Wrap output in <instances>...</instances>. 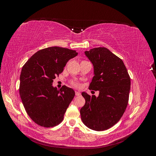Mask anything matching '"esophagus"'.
I'll use <instances>...</instances> for the list:
<instances>
[{"mask_svg": "<svg viewBox=\"0 0 156 156\" xmlns=\"http://www.w3.org/2000/svg\"><path fill=\"white\" fill-rule=\"evenodd\" d=\"M75 95H76L77 96H80V95H81V93H80L79 92H77V91H76V92H75Z\"/></svg>", "mask_w": 156, "mask_h": 156, "instance_id": "34e87169", "label": "esophagus"}]
</instances>
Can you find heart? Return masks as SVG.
Returning <instances> with one entry per match:
<instances>
[{
	"mask_svg": "<svg viewBox=\"0 0 156 156\" xmlns=\"http://www.w3.org/2000/svg\"><path fill=\"white\" fill-rule=\"evenodd\" d=\"M73 84L74 86H77V84L76 83H73Z\"/></svg>",
	"mask_w": 156,
	"mask_h": 156,
	"instance_id": "1",
	"label": "heart"
}]
</instances>
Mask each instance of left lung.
<instances>
[{"mask_svg":"<svg viewBox=\"0 0 156 156\" xmlns=\"http://www.w3.org/2000/svg\"><path fill=\"white\" fill-rule=\"evenodd\" d=\"M94 66V76L89 89L100 92L99 96L82 92L85 104L81 108V120L95 131L109 129L120 120L129 100L130 77L119 57L105 48L84 52Z\"/></svg>","mask_w":156,"mask_h":156,"instance_id":"1","label":"left lung"}]
</instances>
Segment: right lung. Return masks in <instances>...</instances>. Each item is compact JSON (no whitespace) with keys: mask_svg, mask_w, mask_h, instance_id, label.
Here are the masks:
<instances>
[{"mask_svg":"<svg viewBox=\"0 0 156 156\" xmlns=\"http://www.w3.org/2000/svg\"><path fill=\"white\" fill-rule=\"evenodd\" d=\"M77 55L75 50L51 47L36 52L23 66L20 97L28 115L39 126L51 127L63 120L75 91L65 85L58 90L53 82Z\"/></svg>","mask_w":156,"mask_h":156,"instance_id":"1","label":"right lung"}]
</instances>
